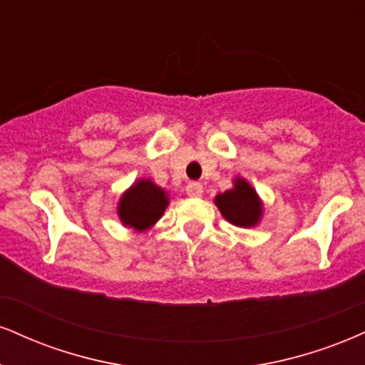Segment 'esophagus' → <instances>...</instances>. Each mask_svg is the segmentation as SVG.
I'll return each instance as SVG.
<instances>
[{
  "mask_svg": "<svg viewBox=\"0 0 365 365\" xmlns=\"http://www.w3.org/2000/svg\"><path fill=\"white\" fill-rule=\"evenodd\" d=\"M185 190L190 197H200L202 194H204V187H202V183H199V182H190L187 185Z\"/></svg>",
  "mask_w": 365,
  "mask_h": 365,
  "instance_id": "obj_1",
  "label": "esophagus"
}]
</instances>
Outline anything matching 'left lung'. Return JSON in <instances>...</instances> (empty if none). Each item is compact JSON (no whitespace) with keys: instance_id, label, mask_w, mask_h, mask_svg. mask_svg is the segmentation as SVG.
I'll return each instance as SVG.
<instances>
[{"instance_id":"obj_1","label":"left lung","mask_w":365,"mask_h":365,"mask_svg":"<svg viewBox=\"0 0 365 365\" xmlns=\"http://www.w3.org/2000/svg\"><path fill=\"white\" fill-rule=\"evenodd\" d=\"M216 205L226 221L240 227L255 226L262 216V204L257 192L241 178L235 182V188L216 197Z\"/></svg>"}]
</instances>
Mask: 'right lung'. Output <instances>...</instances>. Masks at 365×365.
<instances>
[{"instance_id":"obj_1","label":"right lung","mask_w":365,"mask_h":365,"mask_svg":"<svg viewBox=\"0 0 365 365\" xmlns=\"http://www.w3.org/2000/svg\"><path fill=\"white\" fill-rule=\"evenodd\" d=\"M166 205L168 197L163 188L156 187L151 180H139L120 199L118 216L125 226L143 231L163 216Z\"/></svg>"}]
</instances>
